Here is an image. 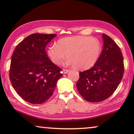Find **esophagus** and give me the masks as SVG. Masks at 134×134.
Here are the masks:
<instances>
[{
    "mask_svg": "<svg viewBox=\"0 0 134 134\" xmlns=\"http://www.w3.org/2000/svg\"><path fill=\"white\" fill-rule=\"evenodd\" d=\"M70 71L68 69H63V73H64V74H67V73H68Z\"/></svg>",
    "mask_w": 134,
    "mask_h": 134,
    "instance_id": "esophagus-1",
    "label": "esophagus"
}]
</instances>
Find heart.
<instances>
[{"instance_id":"obj_1","label":"heart","mask_w":134,"mask_h":134,"mask_svg":"<svg viewBox=\"0 0 134 134\" xmlns=\"http://www.w3.org/2000/svg\"><path fill=\"white\" fill-rule=\"evenodd\" d=\"M100 52L101 45L97 39L79 36L58 40L57 44L48 48V54L55 64H59L67 55V65H73L76 70H86L95 64Z\"/></svg>"}]
</instances>
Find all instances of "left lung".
Returning a JSON list of instances; mask_svg holds the SVG:
<instances>
[{"mask_svg":"<svg viewBox=\"0 0 134 134\" xmlns=\"http://www.w3.org/2000/svg\"><path fill=\"white\" fill-rule=\"evenodd\" d=\"M103 48L91 69L80 73L76 88L82 97L91 103L104 101L112 95L123 78L121 51L108 36L103 34Z\"/></svg>","mask_w":134,"mask_h":134,"instance_id":"1","label":"left lung"}]
</instances>
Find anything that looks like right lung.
<instances>
[{
    "label": "right lung",
    "instance_id": "right-lung-1",
    "mask_svg": "<svg viewBox=\"0 0 134 134\" xmlns=\"http://www.w3.org/2000/svg\"><path fill=\"white\" fill-rule=\"evenodd\" d=\"M57 35L34 33L16 47L11 57L10 79L24 100L42 104L52 97L62 70L51 61L45 50Z\"/></svg>",
    "mask_w": 134,
    "mask_h": 134
}]
</instances>
